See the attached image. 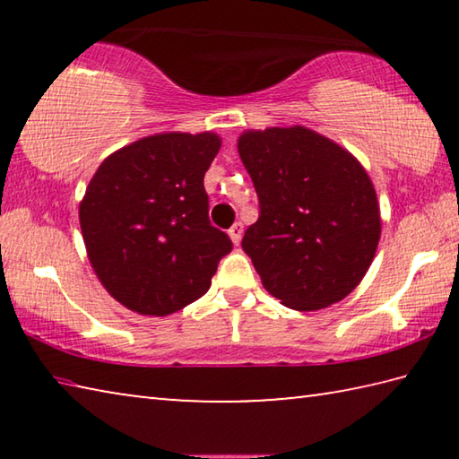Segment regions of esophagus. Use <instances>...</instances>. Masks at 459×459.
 Masks as SVG:
<instances>
[{"mask_svg":"<svg viewBox=\"0 0 459 459\" xmlns=\"http://www.w3.org/2000/svg\"><path fill=\"white\" fill-rule=\"evenodd\" d=\"M229 237L232 238V243L238 245L240 243V237H243V224H240V222L232 224V227L229 229Z\"/></svg>","mask_w":459,"mask_h":459,"instance_id":"obj_1","label":"esophagus"}]
</instances>
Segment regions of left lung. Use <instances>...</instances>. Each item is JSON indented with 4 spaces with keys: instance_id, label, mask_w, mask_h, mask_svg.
<instances>
[{
    "instance_id": "8db88e82",
    "label": "left lung",
    "mask_w": 459,
    "mask_h": 459,
    "mask_svg": "<svg viewBox=\"0 0 459 459\" xmlns=\"http://www.w3.org/2000/svg\"><path fill=\"white\" fill-rule=\"evenodd\" d=\"M238 155L259 196V219L240 245L263 287L298 312L344 299L362 281L380 238L367 169L301 126L245 131Z\"/></svg>"
}]
</instances>
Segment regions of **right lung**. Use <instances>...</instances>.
I'll return each instance as SVG.
<instances>
[{
  "label": "right lung",
  "instance_id": "obj_1",
  "mask_svg": "<svg viewBox=\"0 0 459 459\" xmlns=\"http://www.w3.org/2000/svg\"><path fill=\"white\" fill-rule=\"evenodd\" d=\"M216 134H160L108 155L81 202L87 255L105 290L143 316H169L208 291L230 253L208 221L204 174Z\"/></svg>",
  "mask_w": 459,
  "mask_h": 459
}]
</instances>
